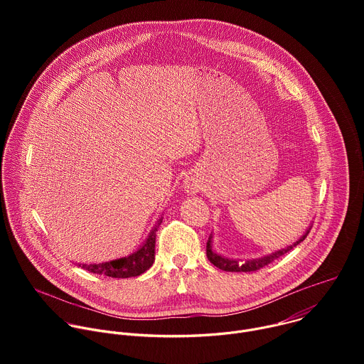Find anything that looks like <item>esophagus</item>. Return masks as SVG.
<instances>
[{
	"instance_id": "34e87169",
	"label": "esophagus",
	"mask_w": 364,
	"mask_h": 364,
	"mask_svg": "<svg viewBox=\"0 0 364 364\" xmlns=\"http://www.w3.org/2000/svg\"><path fill=\"white\" fill-rule=\"evenodd\" d=\"M184 188H186V191H187V193L194 194V193H197V191L200 190V181H198V180H196L194 177H191V178H186V181H184Z\"/></svg>"
}]
</instances>
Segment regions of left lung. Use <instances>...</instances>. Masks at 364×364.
<instances>
[{
  "label": "left lung",
  "mask_w": 364,
  "mask_h": 364,
  "mask_svg": "<svg viewBox=\"0 0 364 364\" xmlns=\"http://www.w3.org/2000/svg\"><path fill=\"white\" fill-rule=\"evenodd\" d=\"M308 233H309V229H308L306 233H305L302 237H299L294 245H291V246H288V247H285V249L277 250V252H274V253H271V255H267V256H264V257L250 259V261H245V262L233 261V259L223 257V256H220L219 253L213 252V249H212V235H210V237H209V240H207V245H205V253H207V259H209V261H210L215 267H218V268L222 269V271H228V272H253V271H259L261 268L269 265L271 262L275 261V259H278L279 256H282V255H285L287 252H289L291 249H294L296 245H299V243L306 237Z\"/></svg>",
  "instance_id": "left-lung-1"
}]
</instances>
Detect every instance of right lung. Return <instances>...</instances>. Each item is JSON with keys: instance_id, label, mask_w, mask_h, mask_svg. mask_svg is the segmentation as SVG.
<instances>
[{"instance_id": "right-lung-1", "label": "right lung", "mask_w": 364, "mask_h": 364, "mask_svg": "<svg viewBox=\"0 0 364 364\" xmlns=\"http://www.w3.org/2000/svg\"><path fill=\"white\" fill-rule=\"evenodd\" d=\"M160 225H161V219L159 220V225L151 230L145 243L129 256L119 257V259H115V261L103 262V264H90V265L82 264L79 267L89 272L112 277V278H129V277H138L144 274L154 264L155 236H157V229Z\"/></svg>"}]
</instances>
